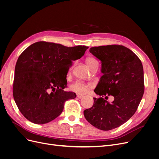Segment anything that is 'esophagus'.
Wrapping results in <instances>:
<instances>
[{"mask_svg":"<svg viewBox=\"0 0 159 159\" xmlns=\"http://www.w3.org/2000/svg\"><path fill=\"white\" fill-rule=\"evenodd\" d=\"M77 97L79 98H82L84 96H83L82 95H79V94H78V95H77Z\"/></svg>","mask_w":159,"mask_h":159,"instance_id":"34e87169","label":"esophagus"}]
</instances>
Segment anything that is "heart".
<instances>
[{
    "mask_svg": "<svg viewBox=\"0 0 159 159\" xmlns=\"http://www.w3.org/2000/svg\"><path fill=\"white\" fill-rule=\"evenodd\" d=\"M97 62V61L95 59V58H91V57L88 58L86 61V64L88 65V66L89 68L92 66V65L94 63ZM91 87H92V84H86V83L77 81L76 82H75L74 84H73L71 86L70 89L71 91H74V92L77 93L78 94H85L88 92L89 88H91Z\"/></svg>",
    "mask_w": 159,
    "mask_h": 159,
    "instance_id": "1",
    "label": "heart"
}]
</instances>
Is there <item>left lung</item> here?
Returning <instances> with one entry per match:
<instances>
[{"mask_svg": "<svg viewBox=\"0 0 159 159\" xmlns=\"http://www.w3.org/2000/svg\"><path fill=\"white\" fill-rule=\"evenodd\" d=\"M89 52L101 62L100 78L93 106L84 110L86 119L95 128L108 131L127 122L134 115L143 98V66L129 49L120 45L93 47ZM113 96L109 103L103 98Z\"/></svg>", "mask_w": 159, "mask_h": 159, "instance_id": "1", "label": "left lung"}]
</instances>
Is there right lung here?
I'll return each mask as SVG.
<instances>
[{
    "label": "right lung",
    "instance_id": "1",
    "mask_svg": "<svg viewBox=\"0 0 159 159\" xmlns=\"http://www.w3.org/2000/svg\"><path fill=\"white\" fill-rule=\"evenodd\" d=\"M88 48L42 41L24 50L16 63L13 90L15 102L24 117L43 124L61 114L65 101L76 97L75 93L63 90L68 84L67 73L72 61L84 56Z\"/></svg>",
    "mask_w": 159,
    "mask_h": 159
}]
</instances>
